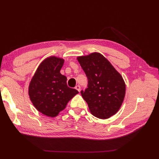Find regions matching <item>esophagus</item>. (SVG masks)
I'll use <instances>...</instances> for the list:
<instances>
[{
	"instance_id": "34e87169",
	"label": "esophagus",
	"mask_w": 159,
	"mask_h": 159,
	"mask_svg": "<svg viewBox=\"0 0 159 159\" xmlns=\"http://www.w3.org/2000/svg\"><path fill=\"white\" fill-rule=\"evenodd\" d=\"M75 89L78 90V91H80V89H81V88H80V85H76L75 87Z\"/></svg>"
}]
</instances>
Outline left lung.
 I'll use <instances>...</instances> for the list:
<instances>
[{
    "label": "left lung",
    "mask_w": 159,
    "mask_h": 159,
    "mask_svg": "<svg viewBox=\"0 0 159 159\" xmlns=\"http://www.w3.org/2000/svg\"><path fill=\"white\" fill-rule=\"evenodd\" d=\"M88 80V88L81 91L91 113L108 119L121 107L125 95V84L119 72L102 55L93 52L77 57Z\"/></svg>",
    "instance_id": "left-lung-1"
}]
</instances>
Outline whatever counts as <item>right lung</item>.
Wrapping results in <instances>:
<instances>
[{
	"label": "right lung",
	"instance_id": "add662e5",
	"mask_svg": "<svg viewBox=\"0 0 159 159\" xmlns=\"http://www.w3.org/2000/svg\"><path fill=\"white\" fill-rule=\"evenodd\" d=\"M64 62V59L56 56L47 57L38 66L28 87L34 106L48 117H56L79 93L68 87L67 78L60 74Z\"/></svg>",
	"mask_w": 159,
	"mask_h": 159
}]
</instances>
